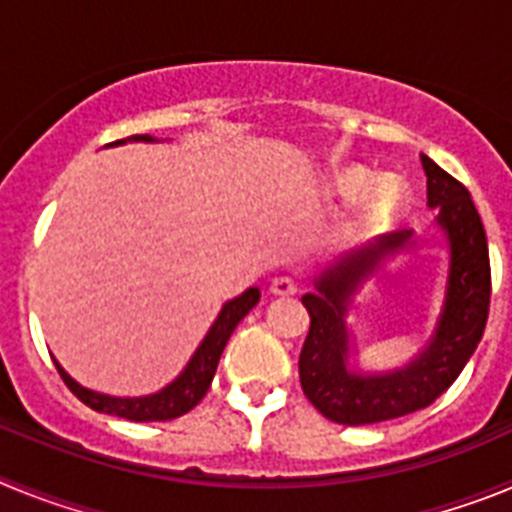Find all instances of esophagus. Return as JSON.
I'll list each match as a JSON object with an SVG mask.
<instances>
[{
    "label": "esophagus",
    "mask_w": 512,
    "mask_h": 512,
    "mask_svg": "<svg viewBox=\"0 0 512 512\" xmlns=\"http://www.w3.org/2000/svg\"><path fill=\"white\" fill-rule=\"evenodd\" d=\"M269 292L274 297H292V295H297V284L292 282L289 277H277V279H271Z\"/></svg>",
    "instance_id": "34e87169"
}]
</instances>
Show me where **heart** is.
Segmentation results:
<instances>
[{
    "instance_id": "obj_1",
    "label": "heart",
    "mask_w": 512,
    "mask_h": 512,
    "mask_svg": "<svg viewBox=\"0 0 512 512\" xmlns=\"http://www.w3.org/2000/svg\"><path fill=\"white\" fill-rule=\"evenodd\" d=\"M330 192L338 200L354 202V225L361 230L387 223L405 200V187L397 176H374L366 166L351 164L330 176Z\"/></svg>"
}]
</instances>
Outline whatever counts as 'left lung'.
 <instances>
[{"instance_id": "8db88e82", "label": "left lung", "mask_w": 512, "mask_h": 512, "mask_svg": "<svg viewBox=\"0 0 512 512\" xmlns=\"http://www.w3.org/2000/svg\"><path fill=\"white\" fill-rule=\"evenodd\" d=\"M420 161L428 179V207L438 210L436 228L449 248V269L441 312L418 354L387 372H361L346 320L364 284L379 277L387 261L418 248L413 230L379 235L338 256L320 269L315 292L302 297L310 312V333L300 354L302 392L333 423H382L428 408L454 384L485 333L490 253L479 212L464 184L423 153Z\"/></svg>"}]
</instances>
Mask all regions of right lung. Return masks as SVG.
Returning <instances> with one entry per match:
<instances>
[{
	"label": "right lung",
	"instance_id": "add662e5",
	"mask_svg": "<svg viewBox=\"0 0 512 512\" xmlns=\"http://www.w3.org/2000/svg\"><path fill=\"white\" fill-rule=\"evenodd\" d=\"M125 143H158V138L153 135H130L125 140H117V143H110V146H125ZM261 292L259 287L246 289L241 297L235 300H228L223 305V310L217 312L215 323L210 325L207 336L202 338V343L197 346V351L192 354V359L187 361L182 372L176 374L166 387H161L158 392H151V395H140V397H115V395H104V392L89 390L84 384L76 382L56 359V369L63 377V382L69 384V390L79 397L84 405H89L97 413L117 415V418H128L135 420V423H156V420H174L179 415L189 413V410L207 395L210 390L212 377H215L217 361L223 356V348L228 343V338L233 336L235 325L246 318L248 312L256 307Z\"/></svg>",
	"mask_w": 512,
	"mask_h": 512
}]
</instances>
